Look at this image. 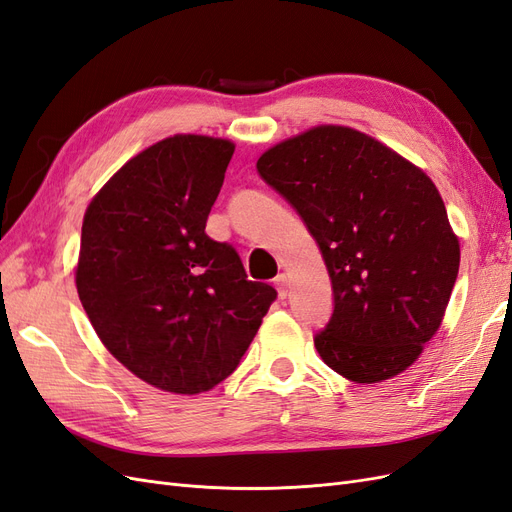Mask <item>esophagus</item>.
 I'll use <instances>...</instances> for the list:
<instances>
[{"mask_svg":"<svg viewBox=\"0 0 512 512\" xmlns=\"http://www.w3.org/2000/svg\"><path fill=\"white\" fill-rule=\"evenodd\" d=\"M275 288H277V294H280V299H286L288 297V275L282 273L275 277Z\"/></svg>","mask_w":512,"mask_h":512,"instance_id":"34e87169","label":"esophagus"}]
</instances>
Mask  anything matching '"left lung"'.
<instances>
[{"label": "left lung", "instance_id": "obj_1", "mask_svg": "<svg viewBox=\"0 0 512 512\" xmlns=\"http://www.w3.org/2000/svg\"><path fill=\"white\" fill-rule=\"evenodd\" d=\"M258 175L297 209L333 284L314 337L322 361L359 384L408 369L440 329L459 239L421 168L359 130L318 126L267 149Z\"/></svg>", "mask_w": 512, "mask_h": 512}]
</instances>
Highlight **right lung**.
<instances>
[{
	"instance_id": "obj_1",
	"label": "right lung",
	"mask_w": 512,
	"mask_h": 512,
	"mask_svg": "<svg viewBox=\"0 0 512 512\" xmlns=\"http://www.w3.org/2000/svg\"><path fill=\"white\" fill-rule=\"evenodd\" d=\"M232 153L226 138H164L85 211L76 290L91 327L123 367L168 393L228 378L277 297L205 232Z\"/></svg>"
}]
</instances>
